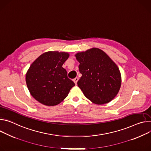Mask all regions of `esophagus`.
I'll return each mask as SVG.
<instances>
[{"instance_id":"obj_1","label":"esophagus","mask_w":151,"mask_h":151,"mask_svg":"<svg viewBox=\"0 0 151 151\" xmlns=\"http://www.w3.org/2000/svg\"><path fill=\"white\" fill-rule=\"evenodd\" d=\"M73 82L75 83V84L76 85L77 84V82H78V78H75V79H73Z\"/></svg>"}]
</instances>
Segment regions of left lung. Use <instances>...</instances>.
Instances as JSON below:
<instances>
[{
    "mask_svg": "<svg viewBox=\"0 0 151 151\" xmlns=\"http://www.w3.org/2000/svg\"><path fill=\"white\" fill-rule=\"evenodd\" d=\"M82 76L78 86L92 102L101 105L111 101L121 86V74L117 65L98 48H91L75 55Z\"/></svg>",
    "mask_w": 151,
    "mask_h": 151,
    "instance_id": "8db88e82",
    "label": "left lung"
}]
</instances>
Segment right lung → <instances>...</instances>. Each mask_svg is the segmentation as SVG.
<instances>
[{
	"label": "right lung",
	"instance_id": "obj_1",
	"mask_svg": "<svg viewBox=\"0 0 151 151\" xmlns=\"http://www.w3.org/2000/svg\"><path fill=\"white\" fill-rule=\"evenodd\" d=\"M68 57L67 52L49 51L41 55L30 65L26 74V85L32 97L41 104H59L75 86L62 67Z\"/></svg>",
	"mask_w": 151,
	"mask_h": 151
}]
</instances>
